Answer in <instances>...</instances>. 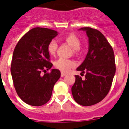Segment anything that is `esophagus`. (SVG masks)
I'll use <instances>...</instances> for the list:
<instances>
[{"instance_id":"34e87169","label":"esophagus","mask_w":129,"mask_h":129,"mask_svg":"<svg viewBox=\"0 0 129 129\" xmlns=\"http://www.w3.org/2000/svg\"><path fill=\"white\" fill-rule=\"evenodd\" d=\"M66 76V74L64 72H61V77H64Z\"/></svg>"}]
</instances>
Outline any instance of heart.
<instances>
[{
  "instance_id": "1",
  "label": "heart",
  "mask_w": 129,
  "mask_h": 129,
  "mask_svg": "<svg viewBox=\"0 0 129 129\" xmlns=\"http://www.w3.org/2000/svg\"><path fill=\"white\" fill-rule=\"evenodd\" d=\"M63 40L68 45L71 46V48L77 52L81 47V42L77 37L73 34L69 35L64 38ZM58 45L55 40H51L47 46V50L51 55L55 54L57 52ZM55 67L62 72H67L75 66V62L72 60L66 59V58H60L55 61Z\"/></svg>"
}]
</instances>
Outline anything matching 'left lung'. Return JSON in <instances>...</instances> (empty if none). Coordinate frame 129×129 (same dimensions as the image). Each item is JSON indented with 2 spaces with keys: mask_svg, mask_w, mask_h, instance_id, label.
Here are the masks:
<instances>
[{
  "mask_svg": "<svg viewBox=\"0 0 129 129\" xmlns=\"http://www.w3.org/2000/svg\"><path fill=\"white\" fill-rule=\"evenodd\" d=\"M86 32L89 40L88 52L77 71L86 72L85 79L75 76L72 94L74 100L82 106L100 102L109 92L115 74L113 50L100 31L91 27L79 29Z\"/></svg>",
  "mask_w": 129,
  "mask_h": 129,
  "instance_id": "left-lung-1",
  "label": "left lung"
}]
</instances>
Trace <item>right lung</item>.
<instances>
[{"instance_id": "obj_1", "label": "right lung", "mask_w": 129, "mask_h": 129, "mask_svg": "<svg viewBox=\"0 0 129 129\" xmlns=\"http://www.w3.org/2000/svg\"><path fill=\"white\" fill-rule=\"evenodd\" d=\"M58 33L45 27H35L27 32L14 48L11 72L16 92L31 106H42L50 100L53 86L60 77L59 70L52 69L47 46Z\"/></svg>"}]
</instances>
